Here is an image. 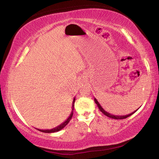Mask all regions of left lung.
I'll return each instance as SVG.
<instances>
[{
    "label": "left lung",
    "mask_w": 159,
    "mask_h": 159,
    "mask_svg": "<svg viewBox=\"0 0 159 159\" xmlns=\"http://www.w3.org/2000/svg\"><path fill=\"white\" fill-rule=\"evenodd\" d=\"M94 100H95V102L96 103L97 105H98L99 109L100 110V111H102V113H103V114H104V115L107 116H108V117H109V118H114V119H124V118H128V117H129V116H131L132 114H133L134 113H135V112H136L137 111H138V110L139 109V108H138V109L135 110V111H134L133 113H131V114H128V115H124V116L113 115V114H110V113L106 111L105 110H104L103 108H102V107H101L100 104H99V103L98 102V101L95 98H94Z\"/></svg>",
    "instance_id": "obj_1"
}]
</instances>
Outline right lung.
I'll return each mask as SVG.
<instances>
[{"mask_svg": "<svg viewBox=\"0 0 159 159\" xmlns=\"http://www.w3.org/2000/svg\"><path fill=\"white\" fill-rule=\"evenodd\" d=\"M75 99L76 98H74V100L73 102H72V109H71V114H70L69 116L68 117V118L65 120V121L63 122L61 124H60V125L57 126V127L54 128L52 129H50V130H41V129H38L39 131L43 132V133H55V132H58L60 131L61 129H63L65 126L68 124L69 122L70 121V120L71 119L72 116H73V111H74V102H75Z\"/></svg>", "mask_w": 159, "mask_h": 159, "instance_id": "1", "label": "right lung"}]
</instances>
